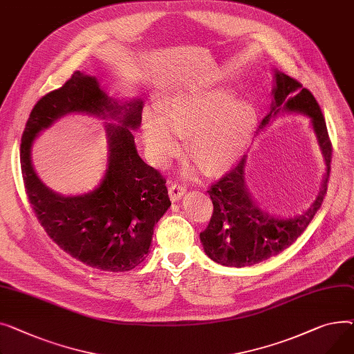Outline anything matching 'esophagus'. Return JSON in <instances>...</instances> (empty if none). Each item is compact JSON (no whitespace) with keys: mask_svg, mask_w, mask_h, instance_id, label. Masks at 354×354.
<instances>
[{"mask_svg":"<svg viewBox=\"0 0 354 354\" xmlns=\"http://www.w3.org/2000/svg\"><path fill=\"white\" fill-rule=\"evenodd\" d=\"M184 193H185V189H184V187H183L181 184H178V183H173V184L170 185L169 194H170L171 201H177V200H180V198L184 196Z\"/></svg>","mask_w":354,"mask_h":354,"instance_id":"esophagus-1","label":"esophagus"}]
</instances>
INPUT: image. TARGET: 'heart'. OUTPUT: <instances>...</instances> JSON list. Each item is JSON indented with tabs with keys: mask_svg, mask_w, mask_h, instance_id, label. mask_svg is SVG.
Returning <instances> with one entry per match:
<instances>
[{
	"mask_svg": "<svg viewBox=\"0 0 354 354\" xmlns=\"http://www.w3.org/2000/svg\"><path fill=\"white\" fill-rule=\"evenodd\" d=\"M234 98L227 88H193L173 95L160 114L144 115V142L157 164L180 153V137H189L187 151L205 174L217 176L237 164L257 127L250 100Z\"/></svg>",
	"mask_w": 354,
	"mask_h": 354,
	"instance_id": "heart-1",
	"label": "heart"
}]
</instances>
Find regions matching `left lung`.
<instances>
[{
	"instance_id": "left-lung-1",
	"label": "left lung",
	"mask_w": 354,
	"mask_h": 354,
	"mask_svg": "<svg viewBox=\"0 0 354 354\" xmlns=\"http://www.w3.org/2000/svg\"><path fill=\"white\" fill-rule=\"evenodd\" d=\"M273 91L272 111L264 117L260 129L281 110L308 115L327 165L324 183L316 201L303 214L293 218H276L260 210L248 196L243 176L244 156L230 173L212 184L210 190L207 192L214 209L209 225L200 233V239L207 256L223 266H253L280 254L303 234L319 212L327 193L333 149L320 106L313 94L303 88L301 82L279 71H276V87Z\"/></svg>"
}]
</instances>
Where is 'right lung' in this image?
<instances>
[{
	"label": "right lung",
	"mask_w": 354,
	"mask_h": 354,
	"mask_svg": "<svg viewBox=\"0 0 354 354\" xmlns=\"http://www.w3.org/2000/svg\"><path fill=\"white\" fill-rule=\"evenodd\" d=\"M122 114L109 124V169L95 191L64 198L39 181L30 165L36 134L61 115ZM142 101L118 106L94 77L75 71L66 84L39 98L21 137L19 161L31 209L48 237L67 254L93 268L129 272L147 257L154 225L171 205L165 178L137 154L131 129L141 122Z\"/></svg>",
	"instance_id": "add662e5"
}]
</instances>
